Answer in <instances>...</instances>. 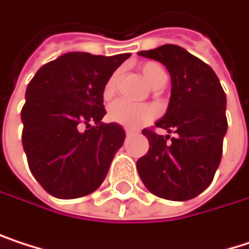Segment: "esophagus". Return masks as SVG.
Returning a JSON list of instances; mask_svg holds the SVG:
<instances>
[{
  "label": "esophagus",
  "mask_w": 249,
  "mask_h": 249,
  "mask_svg": "<svg viewBox=\"0 0 249 249\" xmlns=\"http://www.w3.org/2000/svg\"><path fill=\"white\" fill-rule=\"evenodd\" d=\"M132 135H135V130H132V129H126V136H132Z\"/></svg>",
  "instance_id": "esophagus-1"
}]
</instances>
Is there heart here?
<instances>
[{
    "mask_svg": "<svg viewBox=\"0 0 249 249\" xmlns=\"http://www.w3.org/2000/svg\"><path fill=\"white\" fill-rule=\"evenodd\" d=\"M141 73L143 76V79L152 86V88H157L161 83H166L167 77L164 70L155 63H145L141 66ZM119 79L120 74L119 71L113 73L104 88H103V98L104 100H111L117 90V85H119ZM157 114V110H155L152 106L148 104H130L126 101H116L110 106L108 108V119L113 123H117L120 126L129 127V129H136L143 126L145 123H148L151 119L155 117Z\"/></svg>",
    "mask_w": 249,
    "mask_h": 249,
    "instance_id": "1",
    "label": "heart"
}]
</instances>
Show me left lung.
<instances>
[{
  "instance_id": "1",
  "label": "left lung",
  "mask_w": 249,
  "mask_h": 249,
  "mask_svg": "<svg viewBox=\"0 0 249 249\" xmlns=\"http://www.w3.org/2000/svg\"><path fill=\"white\" fill-rule=\"evenodd\" d=\"M138 54L160 61L170 73L169 107L155 126L175 133L142 130L149 149L136 161L139 178L160 198L192 199L210 186L222 160L226 94L213 69L182 47L166 44Z\"/></svg>"
}]
</instances>
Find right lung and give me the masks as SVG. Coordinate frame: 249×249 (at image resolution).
<instances>
[{"label":"right lung","instance_id":"obj_1","mask_svg":"<svg viewBox=\"0 0 249 249\" xmlns=\"http://www.w3.org/2000/svg\"><path fill=\"white\" fill-rule=\"evenodd\" d=\"M130 54L67 53L44 64L26 89L23 149L29 169L53 196H85L104 182L126 133L103 123V88Z\"/></svg>","mask_w":249,"mask_h":249}]
</instances>
